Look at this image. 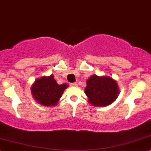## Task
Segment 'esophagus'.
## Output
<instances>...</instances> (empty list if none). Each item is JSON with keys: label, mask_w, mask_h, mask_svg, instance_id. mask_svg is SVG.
I'll return each instance as SVG.
<instances>
[{"label": "esophagus", "mask_w": 151, "mask_h": 151, "mask_svg": "<svg viewBox=\"0 0 151 151\" xmlns=\"http://www.w3.org/2000/svg\"><path fill=\"white\" fill-rule=\"evenodd\" d=\"M70 86H71V87H77L78 86V84L76 83H70Z\"/></svg>", "instance_id": "esophagus-1"}]
</instances>
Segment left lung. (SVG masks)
I'll list each match as a JSON object with an SVG mask.
<instances>
[{
	"label": "left lung",
	"instance_id": "left-lung-1",
	"mask_svg": "<svg viewBox=\"0 0 151 151\" xmlns=\"http://www.w3.org/2000/svg\"><path fill=\"white\" fill-rule=\"evenodd\" d=\"M85 93L95 106H106L115 101L119 94L117 82L109 76L93 75L87 81Z\"/></svg>",
	"mask_w": 151,
	"mask_h": 151
}]
</instances>
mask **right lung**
<instances>
[{"mask_svg": "<svg viewBox=\"0 0 151 151\" xmlns=\"http://www.w3.org/2000/svg\"><path fill=\"white\" fill-rule=\"evenodd\" d=\"M68 87L66 84H57L53 75L43 76L35 81L31 86V93L38 104L45 106H54L57 105L63 92Z\"/></svg>", "mask_w": 151, "mask_h": 151, "instance_id": "1", "label": "right lung"}]
</instances>
